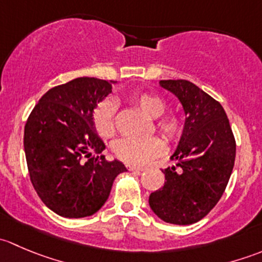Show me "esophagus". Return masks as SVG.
<instances>
[{
    "label": "esophagus",
    "mask_w": 262,
    "mask_h": 262,
    "mask_svg": "<svg viewBox=\"0 0 262 262\" xmlns=\"http://www.w3.org/2000/svg\"><path fill=\"white\" fill-rule=\"evenodd\" d=\"M126 168H128L129 171H134V172H141V171L146 170V168L141 167V166H133V165H128L126 166Z\"/></svg>",
    "instance_id": "obj_1"
}]
</instances>
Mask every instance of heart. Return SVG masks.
Here are the masks:
<instances>
[{
  "label": "heart",
  "mask_w": 262,
  "mask_h": 262,
  "mask_svg": "<svg viewBox=\"0 0 262 262\" xmlns=\"http://www.w3.org/2000/svg\"><path fill=\"white\" fill-rule=\"evenodd\" d=\"M128 100L134 107L147 115L156 119L155 128L161 136L170 143H175L184 134L185 121L178 114H163L167 109V102L160 95L152 92H133ZM92 120L96 132L102 138H112L116 133L115 104L112 100H104L94 110ZM115 156L123 162L129 165H146L153 158L158 157L165 150V144L157 137L146 139H119L113 146Z\"/></svg>",
  "instance_id": "1"
}]
</instances>
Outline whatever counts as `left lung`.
Here are the masks:
<instances>
[{
    "mask_svg": "<svg viewBox=\"0 0 262 262\" xmlns=\"http://www.w3.org/2000/svg\"><path fill=\"white\" fill-rule=\"evenodd\" d=\"M160 83L179 97L186 119L171 157L178 165L162 170L165 185L150 192L149 207L162 221L186 226L204 218L223 195L234 166L236 139L222 105L196 84Z\"/></svg>",
    "mask_w": 262,
    "mask_h": 262,
    "instance_id": "left-lung-1",
    "label": "left lung"
}]
</instances>
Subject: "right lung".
I'll list each match as a JSON object with an SVG mask.
<instances>
[{
    "instance_id": "add662e5",
    "label": "right lung",
    "mask_w": 262,
    "mask_h": 262,
    "mask_svg": "<svg viewBox=\"0 0 262 262\" xmlns=\"http://www.w3.org/2000/svg\"><path fill=\"white\" fill-rule=\"evenodd\" d=\"M109 81L80 77L41 96L29 115L24 148L30 181L41 202L66 218L92 215L109 198L113 182L126 171L105 160L92 113L112 92Z\"/></svg>"
}]
</instances>
